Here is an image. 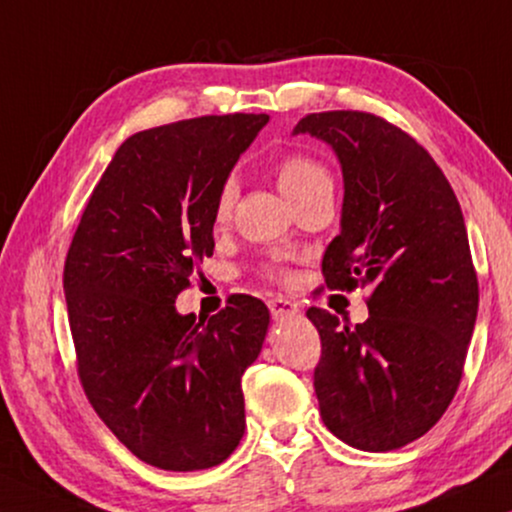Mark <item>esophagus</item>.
Returning <instances> with one entry per match:
<instances>
[{
	"mask_svg": "<svg viewBox=\"0 0 512 512\" xmlns=\"http://www.w3.org/2000/svg\"><path fill=\"white\" fill-rule=\"evenodd\" d=\"M270 312L275 319H284V317H293V314H298V307L293 305L291 300L279 296L270 300Z\"/></svg>",
	"mask_w": 512,
	"mask_h": 512,
	"instance_id": "34e87169",
	"label": "esophagus"
}]
</instances>
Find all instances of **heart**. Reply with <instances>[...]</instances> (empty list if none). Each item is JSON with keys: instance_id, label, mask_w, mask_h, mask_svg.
<instances>
[{"instance_id": "b5f03b06", "label": "heart", "mask_w": 512, "mask_h": 512, "mask_svg": "<svg viewBox=\"0 0 512 512\" xmlns=\"http://www.w3.org/2000/svg\"><path fill=\"white\" fill-rule=\"evenodd\" d=\"M275 177L277 186L293 205L314 198L319 193H333V177L326 170L324 163H319L317 158L307 156V153H289L275 165ZM237 200V186L233 181H226L221 186L219 195H216L214 205V223L223 226L228 223L230 214H233V205ZM272 275H277V270H272Z\"/></svg>"}]
</instances>
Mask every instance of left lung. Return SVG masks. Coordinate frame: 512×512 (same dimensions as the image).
I'll return each mask as SVG.
<instances>
[{
  "mask_svg": "<svg viewBox=\"0 0 512 512\" xmlns=\"http://www.w3.org/2000/svg\"><path fill=\"white\" fill-rule=\"evenodd\" d=\"M293 135L331 146L345 179L340 235L321 261L326 286L370 289L363 324L307 310L321 338V419L356 450H398L443 417L464 373L478 317L464 214L429 151L380 116L307 114Z\"/></svg>",
  "mask_w": 512,
  "mask_h": 512,
  "instance_id": "left-lung-1",
  "label": "left lung"
}]
</instances>
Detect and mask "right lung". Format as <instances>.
Masks as SVG:
<instances>
[{
	"label": "right lung",
	"instance_id": "1",
	"mask_svg": "<svg viewBox=\"0 0 512 512\" xmlns=\"http://www.w3.org/2000/svg\"><path fill=\"white\" fill-rule=\"evenodd\" d=\"M265 114L202 116L125 139L65 261L76 366L90 405L146 464L202 471L244 433L242 375L270 312L254 296L195 319L174 300L214 251V205Z\"/></svg>",
	"mask_w": 512,
	"mask_h": 512
}]
</instances>
